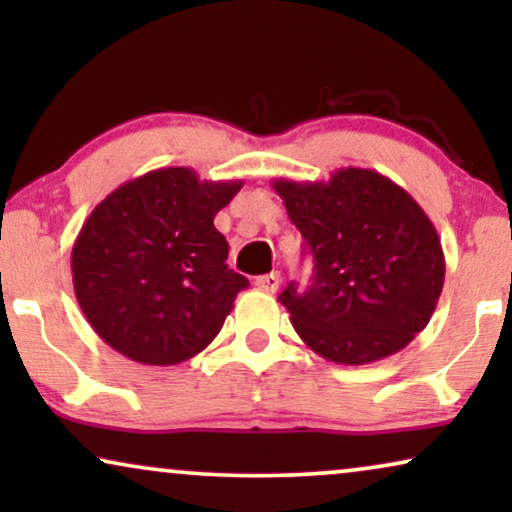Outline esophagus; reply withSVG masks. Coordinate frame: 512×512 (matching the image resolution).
<instances>
[{
    "mask_svg": "<svg viewBox=\"0 0 512 512\" xmlns=\"http://www.w3.org/2000/svg\"><path fill=\"white\" fill-rule=\"evenodd\" d=\"M279 284H282V277H279V272H270V275L256 277L258 289H263V291H268V293H275L279 289Z\"/></svg>",
    "mask_w": 512,
    "mask_h": 512,
    "instance_id": "1",
    "label": "esophagus"
}]
</instances>
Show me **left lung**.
<instances>
[{"instance_id": "obj_1", "label": "left lung", "mask_w": 512, "mask_h": 512, "mask_svg": "<svg viewBox=\"0 0 512 512\" xmlns=\"http://www.w3.org/2000/svg\"><path fill=\"white\" fill-rule=\"evenodd\" d=\"M314 258L312 284L279 296L312 352L363 366L401 352L429 324L445 256L415 198L375 170L342 167L328 181H272Z\"/></svg>"}]
</instances>
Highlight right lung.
<instances>
[{
  "label": "right lung",
  "instance_id": "obj_1",
  "mask_svg": "<svg viewBox=\"0 0 512 512\" xmlns=\"http://www.w3.org/2000/svg\"><path fill=\"white\" fill-rule=\"evenodd\" d=\"M242 184L163 167L125 181L90 212L72 247L74 293L111 349L174 366L219 335L249 282L228 268L214 216Z\"/></svg>",
  "mask_w": 512,
  "mask_h": 512
}]
</instances>
